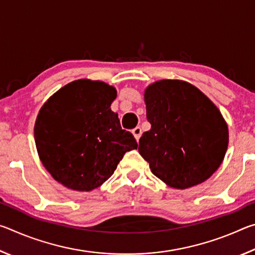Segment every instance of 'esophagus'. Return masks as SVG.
I'll use <instances>...</instances> for the list:
<instances>
[{
  "mask_svg": "<svg viewBox=\"0 0 255 255\" xmlns=\"http://www.w3.org/2000/svg\"><path fill=\"white\" fill-rule=\"evenodd\" d=\"M132 135H133V137L136 138L137 140L139 139L140 136H141V128H140V127L133 128V129H132Z\"/></svg>",
  "mask_w": 255,
  "mask_h": 255,
  "instance_id": "esophagus-1",
  "label": "esophagus"
}]
</instances>
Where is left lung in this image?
<instances>
[{
  "label": "left lung",
  "instance_id": "1",
  "mask_svg": "<svg viewBox=\"0 0 255 255\" xmlns=\"http://www.w3.org/2000/svg\"><path fill=\"white\" fill-rule=\"evenodd\" d=\"M150 129L139 139V154L153 174L175 189L209 179L228 146V128L221 111L196 86L162 80L145 90Z\"/></svg>",
  "mask_w": 255,
  "mask_h": 255
}]
</instances>
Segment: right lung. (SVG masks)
Returning <instances> with one entry per match:
<instances>
[{
	"instance_id": "obj_1",
	"label": "right lung",
	"mask_w": 255,
	"mask_h": 255,
	"mask_svg": "<svg viewBox=\"0 0 255 255\" xmlns=\"http://www.w3.org/2000/svg\"><path fill=\"white\" fill-rule=\"evenodd\" d=\"M117 97L105 82L77 80L53 94L38 114L34 140L41 163L66 188L91 191L114 174L132 133L120 126L110 106Z\"/></svg>"
}]
</instances>
